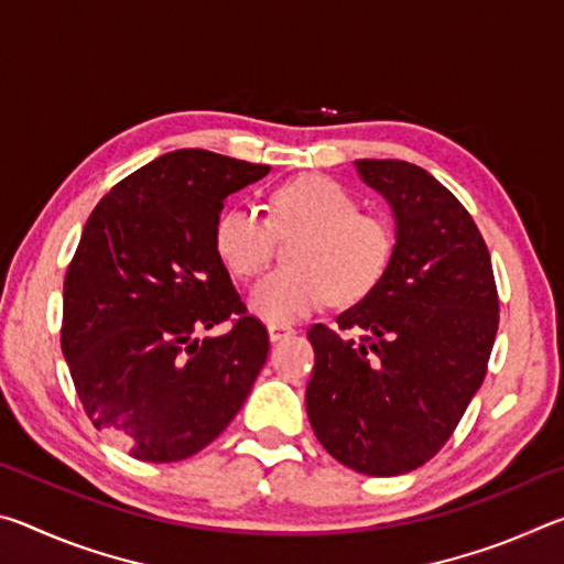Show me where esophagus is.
Here are the masks:
<instances>
[{"mask_svg": "<svg viewBox=\"0 0 564 564\" xmlns=\"http://www.w3.org/2000/svg\"><path fill=\"white\" fill-rule=\"evenodd\" d=\"M293 328L291 326H283V323H269V338L271 340H281L285 336H291Z\"/></svg>", "mask_w": 564, "mask_h": 564, "instance_id": "esophagus-1", "label": "esophagus"}]
</instances>
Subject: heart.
<instances>
[{
	"label": "heart",
	"instance_id": "obj_1",
	"mask_svg": "<svg viewBox=\"0 0 564 564\" xmlns=\"http://www.w3.org/2000/svg\"><path fill=\"white\" fill-rule=\"evenodd\" d=\"M271 224L248 206L226 208L216 224L218 259L238 279L269 265L275 234L295 236L291 269L265 275L248 293V308L269 323H291L326 305L366 295L388 269V228L358 214L356 202L326 176H299L271 194Z\"/></svg>",
	"mask_w": 564,
	"mask_h": 564
}]
</instances>
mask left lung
Returning <instances> with one entry per match:
<instances>
[{"label":"left lung","instance_id":"1","mask_svg":"<svg viewBox=\"0 0 564 564\" xmlns=\"http://www.w3.org/2000/svg\"><path fill=\"white\" fill-rule=\"evenodd\" d=\"M360 181L393 212L395 243L373 289L308 340L313 433L362 475L415 470L441 451L488 370L498 333L492 263L473 216L425 169L358 159Z\"/></svg>","mask_w":564,"mask_h":564}]
</instances>
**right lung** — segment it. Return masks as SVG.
Masks as SVG:
<instances>
[{
	"mask_svg": "<svg viewBox=\"0 0 564 564\" xmlns=\"http://www.w3.org/2000/svg\"><path fill=\"white\" fill-rule=\"evenodd\" d=\"M271 166L178 149L119 181L94 208L64 281L62 350L97 431L144 463L216 441L269 356L216 251L226 198ZM235 318L224 337L198 329Z\"/></svg>",
	"mask_w": 564,
	"mask_h": 564,
	"instance_id": "1",
	"label": "right lung"
}]
</instances>
